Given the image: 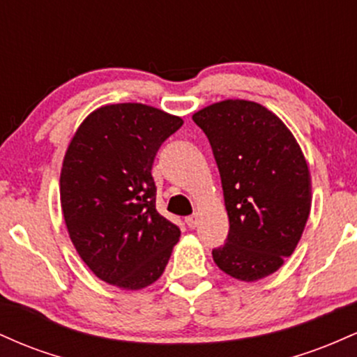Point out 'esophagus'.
Listing matches in <instances>:
<instances>
[{
	"instance_id": "esophagus-1",
	"label": "esophagus",
	"mask_w": 357,
	"mask_h": 357,
	"mask_svg": "<svg viewBox=\"0 0 357 357\" xmlns=\"http://www.w3.org/2000/svg\"><path fill=\"white\" fill-rule=\"evenodd\" d=\"M184 221H186V225H188V227H190V228H196V227H198V221H199V216H198V215H196V213H195V215L188 216V218H186V220H184Z\"/></svg>"
}]
</instances>
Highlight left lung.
<instances>
[{"label": "left lung", "instance_id": "8db88e82", "mask_svg": "<svg viewBox=\"0 0 357 357\" xmlns=\"http://www.w3.org/2000/svg\"><path fill=\"white\" fill-rule=\"evenodd\" d=\"M192 121L211 144L230 220L213 260L233 278L260 280L292 255L309 218L310 173L301 146L257 102H216Z\"/></svg>", "mask_w": 357, "mask_h": 357}]
</instances>
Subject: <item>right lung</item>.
I'll return each mask as SVG.
<instances>
[{
  "mask_svg": "<svg viewBox=\"0 0 357 357\" xmlns=\"http://www.w3.org/2000/svg\"><path fill=\"white\" fill-rule=\"evenodd\" d=\"M183 119L144 104L93 110L68 144L60 202L68 235L100 280L124 290L154 284L181 231L155 210V153Z\"/></svg>",
  "mask_w": 357,
  "mask_h": 357,
  "instance_id": "obj_1",
  "label": "right lung"
}]
</instances>
